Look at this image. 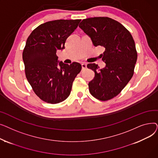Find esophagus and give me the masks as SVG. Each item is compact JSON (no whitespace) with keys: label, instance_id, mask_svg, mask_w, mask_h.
Wrapping results in <instances>:
<instances>
[{"label":"esophagus","instance_id":"esophagus-1","mask_svg":"<svg viewBox=\"0 0 158 158\" xmlns=\"http://www.w3.org/2000/svg\"><path fill=\"white\" fill-rule=\"evenodd\" d=\"M81 65H82V70H85V69H86V63H82L81 64Z\"/></svg>","mask_w":158,"mask_h":158}]
</instances>
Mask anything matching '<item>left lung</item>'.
Segmentation results:
<instances>
[{
	"label": "left lung",
	"instance_id": "8db88e82",
	"mask_svg": "<svg viewBox=\"0 0 158 158\" xmlns=\"http://www.w3.org/2000/svg\"><path fill=\"white\" fill-rule=\"evenodd\" d=\"M79 27L94 46L105 48L101 54L104 69H99L95 63L87 64L95 72L88 83L89 92L100 101L110 100L121 92L134 74L137 52L133 38L122 24L109 17L84 19Z\"/></svg>",
	"mask_w": 158,
	"mask_h": 158
}]
</instances>
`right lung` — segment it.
Segmentation results:
<instances>
[{
    "mask_svg": "<svg viewBox=\"0 0 158 158\" xmlns=\"http://www.w3.org/2000/svg\"><path fill=\"white\" fill-rule=\"evenodd\" d=\"M81 20H56L40 25L27 38L22 53L26 78L35 94L45 102L57 104L70 95L81 64L59 63L57 50L64 48L66 40Z\"/></svg>",
    "mask_w": 158,
    "mask_h": 158,
    "instance_id": "1",
    "label": "right lung"
}]
</instances>
